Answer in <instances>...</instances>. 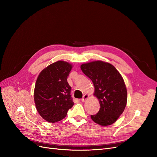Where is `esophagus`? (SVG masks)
<instances>
[{"label": "esophagus", "mask_w": 157, "mask_h": 157, "mask_svg": "<svg viewBox=\"0 0 157 157\" xmlns=\"http://www.w3.org/2000/svg\"><path fill=\"white\" fill-rule=\"evenodd\" d=\"M89 98V95L88 94H85L83 96V98H82V101L84 102L86 99H88Z\"/></svg>", "instance_id": "1"}]
</instances>
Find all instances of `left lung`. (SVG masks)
<instances>
[{
	"label": "left lung",
	"instance_id": "obj_1",
	"mask_svg": "<svg viewBox=\"0 0 157 157\" xmlns=\"http://www.w3.org/2000/svg\"><path fill=\"white\" fill-rule=\"evenodd\" d=\"M82 72L92 80L94 95L100 109L92 121L101 126L113 124L124 111L127 103V90L124 80L114 66L102 61H95L80 66Z\"/></svg>",
	"mask_w": 157,
	"mask_h": 157
}]
</instances>
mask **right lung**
I'll use <instances>...</instances> for the list:
<instances>
[{
	"instance_id": "obj_1",
	"label": "right lung",
	"mask_w": 157,
	"mask_h": 157,
	"mask_svg": "<svg viewBox=\"0 0 157 157\" xmlns=\"http://www.w3.org/2000/svg\"><path fill=\"white\" fill-rule=\"evenodd\" d=\"M73 66L63 61L53 63L42 70L34 90L36 110L44 119L56 122L64 118L74 105L67 79Z\"/></svg>"
}]
</instances>
